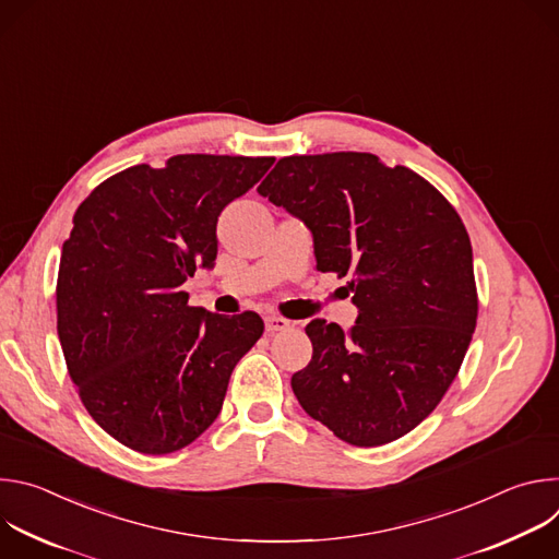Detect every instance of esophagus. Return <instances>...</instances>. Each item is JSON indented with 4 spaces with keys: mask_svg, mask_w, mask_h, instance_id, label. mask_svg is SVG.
Returning a JSON list of instances; mask_svg holds the SVG:
<instances>
[{
    "mask_svg": "<svg viewBox=\"0 0 559 559\" xmlns=\"http://www.w3.org/2000/svg\"><path fill=\"white\" fill-rule=\"evenodd\" d=\"M289 328V321L283 316H267L265 318V330L267 334H278V332H285Z\"/></svg>",
    "mask_w": 559,
    "mask_h": 559,
    "instance_id": "esophagus-1",
    "label": "esophagus"
}]
</instances>
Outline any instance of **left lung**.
I'll return each instance as SVG.
<instances>
[{
    "instance_id": "8db88e82",
    "label": "left lung",
    "mask_w": 559,
    "mask_h": 559,
    "mask_svg": "<svg viewBox=\"0 0 559 559\" xmlns=\"http://www.w3.org/2000/svg\"><path fill=\"white\" fill-rule=\"evenodd\" d=\"M259 194L305 221L316 270L349 274L358 307L347 332L323 318L305 328L300 407L354 447L403 438L438 407L475 330L462 218L427 179L369 152L283 156Z\"/></svg>"
}]
</instances>
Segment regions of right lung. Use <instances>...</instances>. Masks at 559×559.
Returning <instances> with one entry per match:
<instances>
[{
	"label": "right lung",
	"instance_id": "1",
	"mask_svg": "<svg viewBox=\"0 0 559 559\" xmlns=\"http://www.w3.org/2000/svg\"><path fill=\"white\" fill-rule=\"evenodd\" d=\"M274 156L177 154L99 183L76 207L57 276V334L93 420L117 442L164 455L221 414L229 376L263 334L188 305L181 285L216 259V221Z\"/></svg>",
	"mask_w": 559,
	"mask_h": 559
}]
</instances>
